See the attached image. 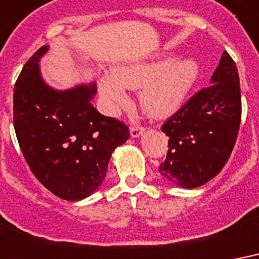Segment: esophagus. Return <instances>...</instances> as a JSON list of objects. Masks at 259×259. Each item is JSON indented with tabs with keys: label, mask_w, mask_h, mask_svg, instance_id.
<instances>
[{
	"label": "esophagus",
	"mask_w": 259,
	"mask_h": 259,
	"mask_svg": "<svg viewBox=\"0 0 259 259\" xmlns=\"http://www.w3.org/2000/svg\"><path fill=\"white\" fill-rule=\"evenodd\" d=\"M130 132H131L132 138H139L140 135H143L144 127H142V125H132L130 128Z\"/></svg>",
	"instance_id": "1"
}]
</instances>
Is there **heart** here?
Returning a JSON list of instances; mask_svg holds the SVG:
<instances>
[{"instance_id":"1","label":"heart","mask_w":259,"mask_h":259,"mask_svg":"<svg viewBox=\"0 0 259 259\" xmlns=\"http://www.w3.org/2000/svg\"><path fill=\"white\" fill-rule=\"evenodd\" d=\"M200 75V66L193 58L165 55L150 62L116 67L113 75L100 79V93L109 109L128 104L125 89L139 90L140 107L146 115L163 119L180 109Z\"/></svg>"}]
</instances>
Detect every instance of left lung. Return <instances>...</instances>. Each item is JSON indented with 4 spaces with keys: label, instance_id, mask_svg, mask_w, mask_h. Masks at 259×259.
I'll use <instances>...</instances> for the list:
<instances>
[{
    "label": "left lung",
    "instance_id": "obj_1",
    "mask_svg": "<svg viewBox=\"0 0 259 259\" xmlns=\"http://www.w3.org/2000/svg\"><path fill=\"white\" fill-rule=\"evenodd\" d=\"M242 102L235 62L224 51L211 77L162 125L169 150L159 173L174 185L194 189L227 163L239 131Z\"/></svg>",
    "mask_w": 259,
    "mask_h": 259
}]
</instances>
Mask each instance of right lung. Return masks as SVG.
I'll use <instances>...</instances> for the list:
<instances>
[{"label":"right lung","instance_id":"1","mask_svg":"<svg viewBox=\"0 0 259 259\" xmlns=\"http://www.w3.org/2000/svg\"><path fill=\"white\" fill-rule=\"evenodd\" d=\"M43 46L21 70L13 94V124L20 148L35 177L55 196L78 201L101 185L112 152L130 130L93 107L96 83L69 90L48 86L40 73Z\"/></svg>","mask_w":259,"mask_h":259}]
</instances>
